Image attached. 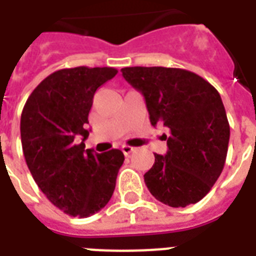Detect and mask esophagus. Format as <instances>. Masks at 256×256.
Segmentation results:
<instances>
[{
	"label": "esophagus",
	"mask_w": 256,
	"mask_h": 256,
	"mask_svg": "<svg viewBox=\"0 0 256 256\" xmlns=\"http://www.w3.org/2000/svg\"><path fill=\"white\" fill-rule=\"evenodd\" d=\"M134 150H136V148H132V146H128V144H124V146H122V152H124V154L126 156H130Z\"/></svg>",
	"instance_id": "obj_1"
}]
</instances>
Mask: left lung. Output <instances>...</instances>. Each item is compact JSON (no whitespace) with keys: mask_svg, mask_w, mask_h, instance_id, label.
<instances>
[{"mask_svg":"<svg viewBox=\"0 0 256 256\" xmlns=\"http://www.w3.org/2000/svg\"><path fill=\"white\" fill-rule=\"evenodd\" d=\"M146 100L152 126L168 130L166 156L144 175L160 202L186 207L211 190L226 164L230 124L218 90L200 76L184 69L132 66L120 70Z\"/></svg>","mask_w":256,"mask_h":256,"instance_id":"8db88e82","label":"left lung"}]
</instances>
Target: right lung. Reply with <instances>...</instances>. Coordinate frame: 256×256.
Masks as SVG:
<instances>
[{"mask_svg":"<svg viewBox=\"0 0 256 256\" xmlns=\"http://www.w3.org/2000/svg\"><path fill=\"white\" fill-rule=\"evenodd\" d=\"M116 73L88 66L57 70L34 88L22 110L26 164L46 198L72 216L86 218L108 204L124 160L118 148L98 154L84 144L96 88Z\"/></svg>","mask_w":256,"mask_h":256,"instance_id":"right-lung-1","label":"right lung"}]
</instances>
